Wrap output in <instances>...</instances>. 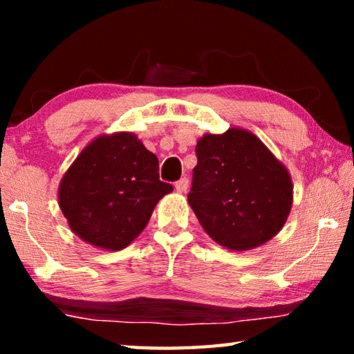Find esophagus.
Listing matches in <instances>:
<instances>
[{
    "mask_svg": "<svg viewBox=\"0 0 354 354\" xmlns=\"http://www.w3.org/2000/svg\"><path fill=\"white\" fill-rule=\"evenodd\" d=\"M175 189L179 192V194H185L189 189V179L187 178H181L179 181L175 183Z\"/></svg>",
    "mask_w": 354,
    "mask_h": 354,
    "instance_id": "obj_1",
    "label": "esophagus"
}]
</instances>
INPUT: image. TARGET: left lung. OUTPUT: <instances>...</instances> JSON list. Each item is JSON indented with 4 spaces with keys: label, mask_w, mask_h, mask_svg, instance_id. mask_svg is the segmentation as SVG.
<instances>
[{
    "label": "left lung",
    "mask_w": 354,
    "mask_h": 354,
    "mask_svg": "<svg viewBox=\"0 0 354 354\" xmlns=\"http://www.w3.org/2000/svg\"><path fill=\"white\" fill-rule=\"evenodd\" d=\"M195 151L187 201L212 241L248 251L283 230L293 203L292 178L259 137L242 128L206 133Z\"/></svg>",
    "instance_id": "8db88e82"
}]
</instances>
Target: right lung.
I'll list each match as a JSON object with an SVG mask.
<instances>
[{"label": "right lung", "mask_w": 354, "mask_h": 354, "mask_svg": "<svg viewBox=\"0 0 354 354\" xmlns=\"http://www.w3.org/2000/svg\"><path fill=\"white\" fill-rule=\"evenodd\" d=\"M173 190L159 160L133 133L93 139L59 184V207L70 230L95 248L118 251L145 230L156 205Z\"/></svg>", "instance_id": "add662e5"}]
</instances>
